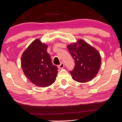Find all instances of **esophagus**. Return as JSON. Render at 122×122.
I'll return each instance as SVG.
<instances>
[{
	"label": "esophagus",
	"instance_id": "obj_1",
	"mask_svg": "<svg viewBox=\"0 0 122 122\" xmlns=\"http://www.w3.org/2000/svg\"><path fill=\"white\" fill-rule=\"evenodd\" d=\"M64 67V64H63V63H61V64L59 65L58 66V68L60 69H63Z\"/></svg>",
	"mask_w": 122,
	"mask_h": 122
}]
</instances>
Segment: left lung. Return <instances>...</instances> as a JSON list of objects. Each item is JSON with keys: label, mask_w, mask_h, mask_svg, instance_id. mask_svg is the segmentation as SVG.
Returning <instances> with one entry per match:
<instances>
[{"label": "left lung", "mask_w": 122, "mask_h": 122, "mask_svg": "<svg viewBox=\"0 0 122 122\" xmlns=\"http://www.w3.org/2000/svg\"><path fill=\"white\" fill-rule=\"evenodd\" d=\"M67 48L75 64L74 70L70 71L73 80L85 83L94 78L102 63L98 51L82 39L69 44Z\"/></svg>", "instance_id": "left-lung-1"}]
</instances>
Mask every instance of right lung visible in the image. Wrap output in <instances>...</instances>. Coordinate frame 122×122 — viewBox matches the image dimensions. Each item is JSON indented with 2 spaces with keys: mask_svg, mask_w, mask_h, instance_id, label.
Returning a JSON list of instances; mask_svg holds the SVG:
<instances>
[{
  "mask_svg": "<svg viewBox=\"0 0 122 122\" xmlns=\"http://www.w3.org/2000/svg\"><path fill=\"white\" fill-rule=\"evenodd\" d=\"M48 45L37 39L29 45L21 57V66L28 80L37 87H46L55 82L58 68L47 52Z\"/></svg>",
  "mask_w": 122,
  "mask_h": 122,
  "instance_id": "add662e5",
  "label": "right lung"
}]
</instances>
